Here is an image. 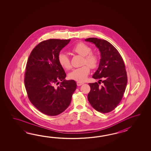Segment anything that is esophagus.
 Returning <instances> with one entry per match:
<instances>
[{
  "mask_svg": "<svg viewBox=\"0 0 151 151\" xmlns=\"http://www.w3.org/2000/svg\"><path fill=\"white\" fill-rule=\"evenodd\" d=\"M83 84V83H81V82H77V86H78L82 85Z\"/></svg>",
  "mask_w": 151,
  "mask_h": 151,
  "instance_id": "34e87169",
  "label": "esophagus"
}]
</instances>
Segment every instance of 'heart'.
<instances>
[{"label":"heart","instance_id":"1","mask_svg":"<svg viewBox=\"0 0 151 151\" xmlns=\"http://www.w3.org/2000/svg\"><path fill=\"white\" fill-rule=\"evenodd\" d=\"M72 51L83 57V64L88 65L91 68H96L98 63V58L96 55L90 53L91 48L90 46L83 42H79L74 45L72 48ZM58 60L59 64L64 69L68 70L71 68L70 60L68 55L64 52H60L59 54ZM88 66L84 65L80 68H74L68 74L69 78L78 82L84 81L90 73V68Z\"/></svg>","mask_w":151,"mask_h":151}]
</instances>
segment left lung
Returning a JSON list of instances; mask_svg holds the SVG:
<instances>
[{
    "mask_svg": "<svg viewBox=\"0 0 151 151\" xmlns=\"http://www.w3.org/2000/svg\"><path fill=\"white\" fill-rule=\"evenodd\" d=\"M86 42L94 44L100 53L99 67L92 78L103 83H89L91 87L88 100L93 109L106 113L114 109L120 102L125 91L127 77L125 66L119 52L109 42L96 38H89Z\"/></svg>",
    "mask_w": 151,
    "mask_h": 151,
    "instance_id": "1",
    "label": "left lung"
}]
</instances>
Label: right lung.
I'll return each instance as SVG.
<instances>
[{
  "mask_svg": "<svg viewBox=\"0 0 151 151\" xmlns=\"http://www.w3.org/2000/svg\"><path fill=\"white\" fill-rule=\"evenodd\" d=\"M70 40L52 39L42 42L33 48L27 62L24 83L29 100L47 116L63 112L77 88L74 80H65L66 75L58 60L60 52Z\"/></svg>",
  "mask_w": 151,
  "mask_h": 151,
  "instance_id": "obj_1",
  "label": "right lung"
}]
</instances>
